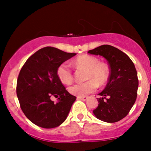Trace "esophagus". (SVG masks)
<instances>
[{
    "instance_id": "esophagus-1",
    "label": "esophagus",
    "mask_w": 151,
    "mask_h": 151,
    "mask_svg": "<svg viewBox=\"0 0 151 151\" xmlns=\"http://www.w3.org/2000/svg\"><path fill=\"white\" fill-rule=\"evenodd\" d=\"M78 99H80V100H82V101H86V100L88 99V96H79Z\"/></svg>"
}]
</instances>
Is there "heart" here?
Listing matches in <instances>:
<instances>
[{"instance_id": "heart-1", "label": "heart", "mask_w": 151, "mask_h": 151, "mask_svg": "<svg viewBox=\"0 0 151 151\" xmlns=\"http://www.w3.org/2000/svg\"><path fill=\"white\" fill-rule=\"evenodd\" d=\"M74 65L76 68L86 70V79L89 80L84 82L76 83L69 87V91L72 94L83 96L92 92L99 85L102 86L107 82L109 72L107 66L99 62L98 59L91 55H84L74 60ZM57 74L60 80L65 84H70L73 79L72 72L67 62H63L58 67Z\"/></svg>"}]
</instances>
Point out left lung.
Segmentation results:
<instances>
[{"mask_svg":"<svg viewBox=\"0 0 151 151\" xmlns=\"http://www.w3.org/2000/svg\"><path fill=\"white\" fill-rule=\"evenodd\" d=\"M108 61L110 75L105 89L99 93V105L93 111L98 119L115 123L127 116L137 97L138 79L134 64L127 55L116 47L104 45L89 50Z\"/></svg>","mask_w":151,"mask_h":151,"instance_id":"obj_1","label":"left lung"}]
</instances>
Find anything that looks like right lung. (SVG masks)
<instances>
[{
	"label": "right lung",
	"instance_id": "right-lung-1",
	"mask_svg": "<svg viewBox=\"0 0 151 151\" xmlns=\"http://www.w3.org/2000/svg\"><path fill=\"white\" fill-rule=\"evenodd\" d=\"M76 55L45 47L34 53L22 66L17 81V96L22 112L35 125L53 129L67 119L76 96L66 90L57 70ZM52 96L58 98L56 103L50 99Z\"/></svg>",
	"mask_w": 151,
	"mask_h": 151
}]
</instances>
